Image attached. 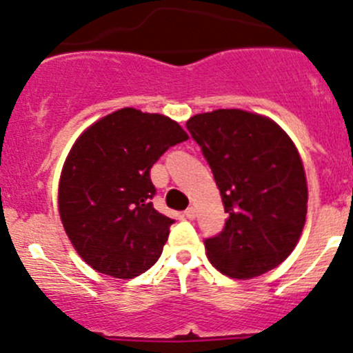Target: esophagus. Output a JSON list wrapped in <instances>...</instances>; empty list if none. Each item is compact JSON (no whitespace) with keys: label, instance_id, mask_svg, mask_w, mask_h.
<instances>
[{"label":"esophagus","instance_id":"obj_1","mask_svg":"<svg viewBox=\"0 0 353 353\" xmlns=\"http://www.w3.org/2000/svg\"><path fill=\"white\" fill-rule=\"evenodd\" d=\"M184 215H186V219L193 220L194 216H196V208H194V206H190V208H188L186 212H184Z\"/></svg>","mask_w":353,"mask_h":353}]
</instances>
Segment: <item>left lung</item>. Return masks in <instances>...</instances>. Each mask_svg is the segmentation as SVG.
<instances>
[{"instance_id":"8db88e82","label":"left lung","mask_w":353,"mask_h":353,"mask_svg":"<svg viewBox=\"0 0 353 353\" xmlns=\"http://www.w3.org/2000/svg\"><path fill=\"white\" fill-rule=\"evenodd\" d=\"M186 126L229 213L222 232L205 241L210 263L239 280L276 268L307 215V179L294 141L273 119L243 109L196 114Z\"/></svg>"}]
</instances>
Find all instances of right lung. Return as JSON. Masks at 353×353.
<instances>
[{"instance_id":"add662e5","label":"right lung","mask_w":353,"mask_h":353,"mask_svg":"<svg viewBox=\"0 0 353 353\" xmlns=\"http://www.w3.org/2000/svg\"><path fill=\"white\" fill-rule=\"evenodd\" d=\"M188 138L170 117L133 108L101 117L77 138L58 208L68 239L95 272L134 279L160 258L174 220L154 208L150 169Z\"/></svg>"}]
</instances>
